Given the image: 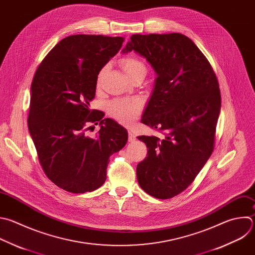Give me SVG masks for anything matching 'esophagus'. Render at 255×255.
I'll list each match as a JSON object with an SVG mask.
<instances>
[{"label":"esophagus","mask_w":255,"mask_h":255,"mask_svg":"<svg viewBox=\"0 0 255 255\" xmlns=\"http://www.w3.org/2000/svg\"><path fill=\"white\" fill-rule=\"evenodd\" d=\"M128 134H129V137H128L129 142H133V141H135L136 137H135V135L133 134V132H132L131 130H128Z\"/></svg>","instance_id":"esophagus-1"}]
</instances>
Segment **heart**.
I'll list each match as a JSON object with an SVG mask.
<instances>
[{
  "label": "heart",
  "instance_id": "b5f03b06",
  "mask_svg": "<svg viewBox=\"0 0 255 255\" xmlns=\"http://www.w3.org/2000/svg\"><path fill=\"white\" fill-rule=\"evenodd\" d=\"M120 64L131 80L137 77H145L147 68L145 64L135 57H124ZM107 71V66H104L98 73L97 86H100L101 81ZM143 107V102L138 97H123L111 100L107 104V111L111 117L122 124H130L140 113Z\"/></svg>",
  "mask_w": 255,
  "mask_h": 255
}]
</instances>
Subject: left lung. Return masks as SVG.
<instances>
[{"label":"left lung","mask_w":255,"mask_h":255,"mask_svg":"<svg viewBox=\"0 0 255 255\" xmlns=\"http://www.w3.org/2000/svg\"><path fill=\"white\" fill-rule=\"evenodd\" d=\"M122 53L134 51L157 78L141 122L163 133L138 136L148 148L136 168L140 187L158 199L172 198L195 179L214 148L221 108L216 75L188 37L132 35Z\"/></svg>","instance_id":"8db88e82"}]
</instances>
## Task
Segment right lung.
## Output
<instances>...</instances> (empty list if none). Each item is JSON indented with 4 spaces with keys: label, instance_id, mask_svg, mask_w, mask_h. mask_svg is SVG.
Returning a JSON list of instances; mask_svg holds the SVG:
<instances>
[{
    "label": "right lung",
    "instance_id": "add662e5",
    "mask_svg": "<svg viewBox=\"0 0 255 255\" xmlns=\"http://www.w3.org/2000/svg\"><path fill=\"white\" fill-rule=\"evenodd\" d=\"M124 38L73 35L61 40L38 67L31 85L28 127L47 177L71 193L101 187L109 157L127 143V130L90 109L99 71ZM100 122L95 137L86 132Z\"/></svg>",
    "mask_w": 255,
    "mask_h": 255
}]
</instances>
